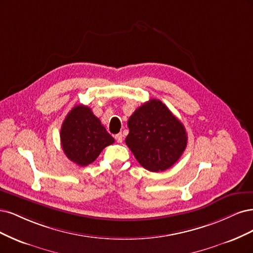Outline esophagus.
Segmentation results:
<instances>
[{
  "mask_svg": "<svg viewBox=\"0 0 253 253\" xmlns=\"http://www.w3.org/2000/svg\"><path fill=\"white\" fill-rule=\"evenodd\" d=\"M115 138H116V141H117L118 143H122V142H123V134H122V133H118V134L115 135Z\"/></svg>",
  "mask_w": 253,
  "mask_h": 253,
  "instance_id": "esophagus-1",
  "label": "esophagus"
}]
</instances>
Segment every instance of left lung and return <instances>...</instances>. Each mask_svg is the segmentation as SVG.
Segmentation results:
<instances>
[{
    "instance_id": "obj_1",
    "label": "left lung",
    "mask_w": 253,
    "mask_h": 253,
    "mask_svg": "<svg viewBox=\"0 0 253 253\" xmlns=\"http://www.w3.org/2000/svg\"><path fill=\"white\" fill-rule=\"evenodd\" d=\"M127 125L126 145L137 162L152 172L170 168L186 149L184 125L159 100H149L135 109Z\"/></svg>"
}]
</instances>
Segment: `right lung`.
Returning <instances> with one entry per match:
<instances>
[{"label":"right lung","instance_id":"1","mask_svg":"<svg viewBox=\"0 0 253 253\" xmlns=\"http://www.w3.org/2000/svg\"><path fill=\"white\" fill-rule=\"evenodd\" d=\"M61 144L66 157L79 166L91 164L102 150L115 143L91 109L77 105L65 118L61 128Z\"/></svg>","mask_w":253,"mask_h":253}]
</instances>
